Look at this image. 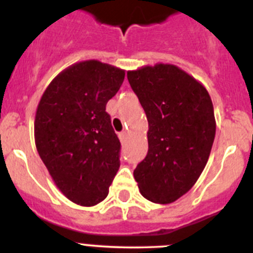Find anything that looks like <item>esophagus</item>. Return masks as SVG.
Masks as SVG:
<instances>
[{
    "label": "esophagus",
    "mask_w": 253,
    "mask_h": 253,
    "mask_svg": "<svg viewBox=\"0 0 253 253\" xmlns=\"http://www.w3.org/2000/svg\"><path fill=\"white\" fill-rule=\"evenodd\" d=\"M126 137H128V133H126V131H122V133H119V139L122 140V142H124V140L126 139Z\"/></svg>",
    "instance_id": "1"
}]
</instances>
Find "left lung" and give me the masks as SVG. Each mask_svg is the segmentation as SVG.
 <instances>
[{"mask_svg": "<svg viewBox=\"0 0 253 253\" xmlns=\"http://www.w3.org/2000/svg\"><path fill=\"white\" fill-rule=\"evenodd\" d=\"M126 76L148 120V153L134 178L149 202L171 204L205 169L215 137L213 102L200 82L173 64L144 66Z\"/></svg>", "mask_w": 253, "mask_h": 253, "instance_id": "1", "label": "left lung"}]
</instances>
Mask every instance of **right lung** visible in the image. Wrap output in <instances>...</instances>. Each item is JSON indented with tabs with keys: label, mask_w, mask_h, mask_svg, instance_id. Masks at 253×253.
<instances>
[{
	"label": "right lung",
	"mask_w": 253,
	"mask_h": 253,
	"mask_svg": "<svg viewBox=\"0 0 253 253\" xmlns=\"http://www.w3.org/2000/svg\"><path fill=\"white\" fill-rule=\"evenodd\" d=\"M124 77V69L99 60L75 63L49 84L38 105V153L58 189L75 204L102 202L120 167V140L105 110Z\"/></svg>",
	"instance_id": "obj_1"
}]
</instances>
